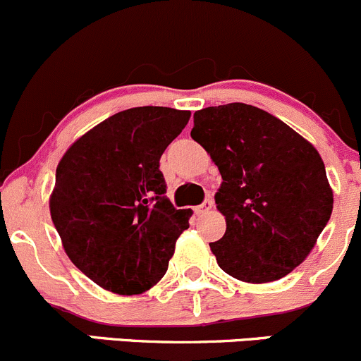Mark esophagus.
I'll list each match as a JSON object with an SVG mask.
<instances>
[{
    "mask_svg": "<svg viewBox=\"0 0 361 361\" xmlns=\"http://www.w3.org/2000/svg\"><path fill=\"white\" fill-rule=\"evenodd\" d=\"M212 208H213V199H212V197H206L204 201H202V204L195 206L194 212L197 213V215H202V213L209 212V209H212Z\"/></svg>",
    "mask_w": 361,
    "mask_h": 361,
    "instance_id": "esophagus-1",
    "label": "esophagus"
}]
</instances>
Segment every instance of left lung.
<instances>
[{"mask_svg": "<svg viewBox=\"0 0 361 361\" xmlns=\"http://www.w3.org/2000/svg\"><path fill=\"white\" fill-rule=\"evenodd\" d=\"M190 135L222 174L215 202L227 227L209 243L220 268L252 284L291 274L334 209L317 149L279 118L240 102L197 111Z\"/></svg>", "mask_w": 361, "mask_h": 361, "instance_id": "1", "label": "left lung"}]
</instances>
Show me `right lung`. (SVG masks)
<instances>
[{
	"instance_id": "obj_1",
	"label": "right lung",
	"mask_w": 361,
	"mask_h": 361,
	"mask_svg": "<svg viewBox=\"0 0 361 361\" xmlns=\"http://www.w3.org/2000/svg\"><path fill=\"white\" fill-rule=\"evenodd\" d=\"M190 111L134 107L77 139L56 169L49 208L66 255L100 288L141 295L166 275L190 209L166 197L160 157Z\"/></svg>"
}]
</instances>
